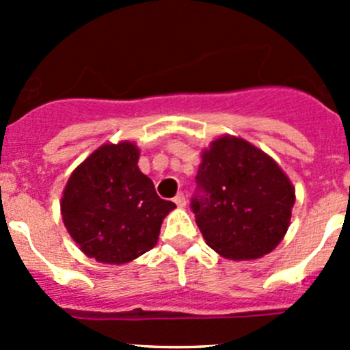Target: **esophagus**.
Returning <instances> with one entry per match:
<instances>
[{
  "instance_id": "esophagus-1",
  "label": "esophagus",
  "mask_w": 350,
  "mask_h": 350,
  "mask_svg": "<svg viewBox=\"0 0 350 350\" xmlns=\"http://www.w3.org/2000/svg\"><path fill=\"white\" fill-rule=\"evenodd\" d=\"M174 203L178 204L179 208L186 206V196H185V193H178V195H176V198H174Z\"/></svg>"
}]
</instances>
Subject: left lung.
<instances>
[{"label":"left lung","instance_id":"obj_1","mask_svg":"<svg viewBox=\"0 0 350 350\" xmlns=\"http://www.w3.org/2000/svg\"><path fill=\"white\" fill-rule=\"evenodd\" d=\"M196 185V225L221 257L257 259L283 241L295 188L276 161L256 146L241 137H218L201 152Z\"/></svg>","mask_w":350,"mask_h":350}]
</instances>
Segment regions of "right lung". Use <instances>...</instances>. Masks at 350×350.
Listing matches in <instances>:
<instances>
[{"mask_svg":"<svg viewBox=\"0 0 350 350\" xmlns=\"http://www.w3.org/2000/svg\"><path fill=\"white\" fill-rule=\"evenodd\" d=\"M132 142L105 144L70 174L61 201L64 225L88 257L125 264L157 243L172 201L161 200L137 165Z\"/></svg>","mask_w":350,"mask_h":350,"instance_id":"1","label":"right lung"}]
</instances>
